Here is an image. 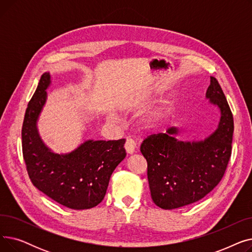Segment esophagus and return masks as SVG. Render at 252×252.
I'll return each instance as SVG.
<instances>
[{
	"instance_id": "34e87169",
	"label": "esophagus",
	"mask_w": 252,
	"mask_h": 252,
	"mask_svg": "<svg viewBox=\"0 0 252 252\" xmlns=\"http://www.w3.org/2000/svg\"><path fill=\"white\" fill-rule=\"evenodd\" d=\"M125 148H126V151L128 153V154H134L136 152V143L133 139H127L126 142V145H125Z\"/></svg>"
}]
</instances>
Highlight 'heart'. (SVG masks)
<instances>
[{
  "instance_id": "1",
  "label": "heart",
  "mask_w": 252,
  "mask_h": 252,
  "mask_svg": "<svg viewBox=\"0 0 252 252\" xmlns=\"http://www.w3.org/2000/svg\"><path fill=\"white\" fill-rule=\"evenodd\" d=\"M156 97V93L155 92H150L148 94L141 98H135V99H130L126 102H124L121 105V110L125 113H133V112H140L143 111L144 109H146L148 106L154 101ZM174 101L170 98H166L160 106L152 111L150 114L147 116H145L143 119V126L146 128H153L157 126L158 125H160L162 123L165 116L167 115L168 111L170 110L171 106H173ZM108 121L111 123H116L117 122V114L115 112H110L107 116Z\"/></svg>"
}]
</instances>
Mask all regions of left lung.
<instances>
[{"instance_id": "8db88e82", "label": "left lung", "mask_w": 252, "mask_h": 252, "mask_svg": "<svg viewBox=\"0 0 252 252\" xmlns=\"http://www.w3.org/2000/svg\"><path fill=\"white\" fill-rule=\"evenodd\" d=\"M205 98L219 108L217 129L204 140L180 141V129L152 135L141 145L148 163V182L153 202L175 209L199 201L220 183L232 152L234 121L223 92L210 76Z\"/></svg>"}]
</instances>
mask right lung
Instances as JSON below:
<instances>
[{
	"mask_svg": "<svg viewBox=\"0 0 252 252\" xmlns=\"http://www.w3.org/2000/svg\"><path fill=\"white\" fill-rule=\"evenodd\" d=\"M51 84L50 72L43 73L24 115L21 136L26 169L33 186L51 199L71 209H89L103 200L113 170L126 155V140H87L67 153L52 151L37 128Z\"/></svg>",
	"mask_w": 252,
	"mask_h": 252,
	"instance_id": "1",
	"label": "right lung"
}]
</instances>
